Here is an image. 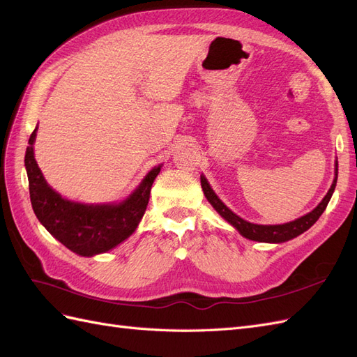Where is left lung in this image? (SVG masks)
Returning <instances> with one entry per match:
<instances>
[{
	"label": "left lung",
	"instance_id": "8db88e82",
	"mask_svg": "<svg viewBox=\"0 0 357 357\" xmlns=\"http://www.w3.org/2000/svg\"><path fill=\"white\" fill-rule=\"evenodd\" d=\"M337 178H338V160H335V178L331 189L326 193V197L321 199V202L311 213L302 215V218L294 222L283 223V225H256V223L245 222L244 219L240 218V215H236L226 207V205L219 199V197L215 195L214 190L208 185L207 178L204 176H201V186H202L205 198H207L208 202L213 205V208L218 211L226 222H229L243 236H245V238L252 241H259V243H284L295 238V236L301 235L302 232L308 231L311 226L317 222L321 213L328 207V202L335 190V186H337Z\"/></svg>",
	"mask_w": 357,
	"mask_h": 357
}]
</instances>
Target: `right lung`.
<instances>
[{"label": "right lung", "instance_id": "add662e5", "mask_svg": "<svg viewBox=\"0 0 357 357\" xmlns=\"http://www.w3.org/2000/svg\"><path fill=\"white\" fill-rule=\"evenodd\" d=\"M37 128L32 131L25 167L29 181V198L37 219L71 252L95 256L112 250L137 229L147 208L150 189L160 171L155 167L125 201L119 204H80L63 199L43 177L34 158Z\"/></svg>", "mask_w": 357, "mask_h": 357}]
</instances>
